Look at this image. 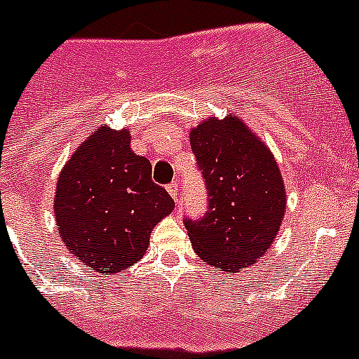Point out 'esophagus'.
Returning <instances> with one entry per match:
<instances>
[{
  "label": "esophagus",
  "mask_w": 359,
  "mask_h": 359,
  "mask_svg": "<svg viewBox=\"0 0 359 359\" xmlns=\"http://www.w3.org/2000/svg\"><path fill=\"white\" fill-rule=\"evenodd\" d=\"M168 193H170L171 195V198H173V201L175 202H179L180 201V197H179V184L177 182H171V184H168Z\"/></svg>",
  "instance_id": "esophagus-1"
}]
</instances>
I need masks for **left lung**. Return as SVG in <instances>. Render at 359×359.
Segmentation results:
<instances>
[{"label":"left lung","instance_id":"left-lung-1","mask_svg":"<svg viewBox=\"0 0 359 359\" xmlns=\"http://www.w3.org/2000/svg\"><path fill=\"white\" fill-rule=\"evenodd\" d=\"M210 211L184 220L195 253L226 274L258 264L282 226L287 193L273 151L240 119L210 117L189 132Z\"/></svg>","mask_w":359,"mask_h":359}]
</instances>
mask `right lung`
<instances>
[{
  "instance_id": "1",
  "label": "right lung",
  "mask_w": 359,
  "mask_h": 359,
  "mask_svg": "<svg viewBox=\"0 0 359 359\" xmlns=\"http://www.w3.org/2000/svg\"><path fill=\"white\" fill-rule=\"evenodd\" d=\"M130 141L128 128L99 126L68 157L55 184L59 236L95 273H119L141 260L151 229L175 208Z\"/></svg>"
}]
</instances>
